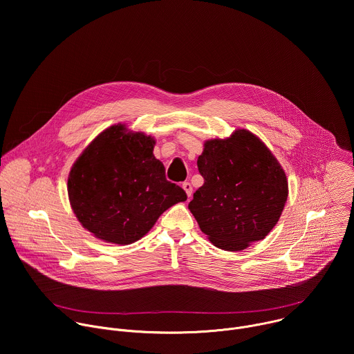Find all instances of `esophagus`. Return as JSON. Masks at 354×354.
<instances>
[{
	"mask_svg": "<svg viewBox=\"0 0 354 354\" xmlns=\"http://www.w3.org/2000/svg\"><path fill=\"white\" fill-rule=\"evenodd\" d=\"M182 187H183V190L186 192L187 197H190V196H192V192H193V187H192V185H190L189 182H183V183H182Z\"/></svg>",
	"mask_w": 354,
	"mask_h": 354,
	"instance_id": "obj_1",
	"label": "esophagus"
}]
</instances>
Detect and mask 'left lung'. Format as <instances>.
Here are the masks:
<instances>
[{
    "mask_svg": "<svg viewBox=\"0 0 354 354\" xmlns=\"http://www.w3.org/2000/svg\"><path fill=\"white\" fill-rule=\"evenodd\" d=\"M205 183L189 210L212 243L242 250L277 224L288 196L286 174L270 149L245 129L209 140L197 160Z\"/></svg>",
    "mask_w": 354,
    "mask_h": 354,
    "instance_id": "8db88e82",
    "label": "left lung"
}]
</instances>
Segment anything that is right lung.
<instances>
[{"instance_id": "add662e5", "label": "right lung", "mask_w": 354, "mask_h": 354, "mask_svg": "<svg viewBox=\"0 0 354 354\" xmlns=\"http://www.w3.org/2000/svg\"><path fill=\"white\" fill-rule=\"evenodd\" d=\"M154 137L115 124L100 133L68 175V197L78 221L96 238L129 245L142 238L171 206L187 198L165 178L153 154Z\"/></svg>"}]
</instances>
